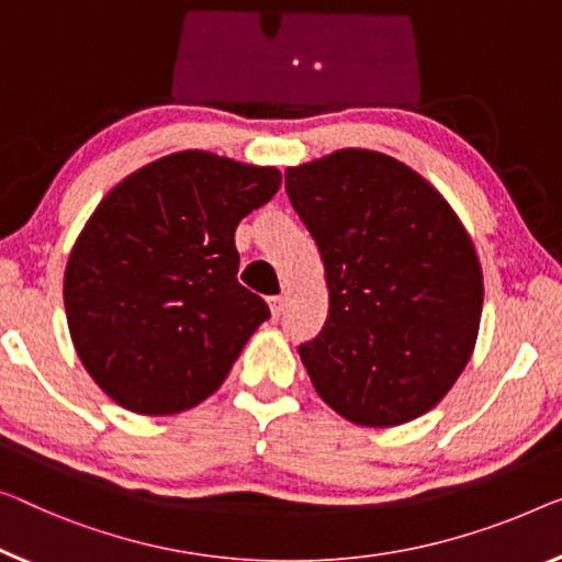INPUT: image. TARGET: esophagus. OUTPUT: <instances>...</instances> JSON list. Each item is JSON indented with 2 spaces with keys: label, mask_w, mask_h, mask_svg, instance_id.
<instances>
[{
  "label": "esophagus",
  "mask_w": 562,
  "mask_h": 562,
  "mask_svg": "<svg viewBox=\"0 0 562 562\" xmlns=\"http://www.w3.org/2000/svg\"><path fill=\"white\" fill-rule=\"evenodd\" d=\"M270 303V310H272V317H280L284 313V297L282 295H274L267 300Z\"/></svg>",
  "instance_id": "34e87169"
}]
</instances>
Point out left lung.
Listing matches in <instances>:
<instances>
[{"label": "left lung", "mask_w": 562, "mask_h": 562, "mask_svg": "<svg viewBox=\"0 0 562 562\" xmlns=\"http://www.w3.org/2000/svg\"><path fill=\"white\" fill-rule=\"evenodd\" d=\"M323 255L330 315L300 346L310 381L350 424L431 412L474 353L484 278L449 201L398 158L340 148L284 171Z\"/></svg>", "instance_id": "obj_1"}]
</instances>
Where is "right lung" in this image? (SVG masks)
<instances>
[{
	"instance_id": "right-lung-1",
	"label": "right lung",
	"mask_w": 562,
	"mask_h": 562,
	"mask_svg": "<svg viewBox=\"0 0 562 562\" xmlns=\"http://www.w3.org/2000/svg\"><path fill=\"white\" fill-rule=\"evenodd\" d=\"M274 166L176 150L125 176L67 257L75 353L98 389L144 416L194 408L270 317L237 282L234 229L278 194Z\"/></svg>"
}]
</instances>
